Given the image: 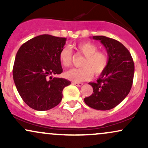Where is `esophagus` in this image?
I'll list each match as a JSON object with an SVG mask.
<instances>
[{
  "instance_id": "34e87169",
  "label": "esophagus",
  "mask_w": 148,
  "mask_h": 148,
  "mask_svg": "<svg viewBox=\"0 0 148 148\" xmlns=\"http://www.w3.org/2000/svg\"><path fill=\"white\" fill-rule=\"evenodd\" d=\"M72 84L75 85V86H78V87H81V86H83V84H79V83H76V82H73Z\"/></svg>"
}]
</instances>
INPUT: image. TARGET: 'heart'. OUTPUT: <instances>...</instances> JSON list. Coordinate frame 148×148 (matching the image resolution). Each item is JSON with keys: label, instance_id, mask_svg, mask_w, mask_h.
<instances>
[{"label": "heart", "instance_id": "heart-1", "mask_svg": "<svg viewBox=\"0 0 148 148\" xmlns=\"http://www.w3.org/2000/svg\"><path fill=\"white\" fill-rule=\"evenodd\" d=\"M76 50L84 55L81 68H73L64 73V76L70 81L76 83L90 79L92 72L95 75H99L106 68L108 63V58L106 53L97 51V47L90 42H83L77 44ZM61 64L65 67L70 66L72 60V51L68 46L61 49L59 53Z\"/></svg>", "mask_w": 148, "mask_h": 148}]
</instances>
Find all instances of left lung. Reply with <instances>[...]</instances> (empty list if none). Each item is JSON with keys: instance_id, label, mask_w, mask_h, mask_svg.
<instances>
[{"instance_id": "1", "label": "left lung", "mask_w": 148, "mask_h": 148, "mask_svg": "<svg viewBox=\"0 0 148 148\" xmlns=\"http://www.w3.org/2000/svg\"><path fill=\"white\" fill-rule=\"evenodd\" d=\"M106 49L108 63L96 82H90L93 93L86 97L88 106L107 111L123 101L128 95L133 83L134 63L130 51L120 42L105 36H93Z\"/></svg>"}]
</instances>
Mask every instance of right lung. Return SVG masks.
Instances as JSON below:
<instances>
[{
	"mask_svg": "<svg viewBox=\"0 0 148 148\" xmlns=\"http://www.w3.org/2000/svg\"><path fill=\"white\" fill-rule=\"evenodd\" d=\"M66 40L39 35L22 45L16 53L13 67L15 86L23 101L36 111L56 106L64 88L71 84L67 79L52 77L62 72L59 53Z\"/></svg>",
	"mask_w": 148,
	"mask_h": 148,
	"instance_id": "obj_1",
	"label": "right lung"
}]
</instances>
